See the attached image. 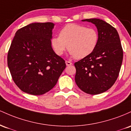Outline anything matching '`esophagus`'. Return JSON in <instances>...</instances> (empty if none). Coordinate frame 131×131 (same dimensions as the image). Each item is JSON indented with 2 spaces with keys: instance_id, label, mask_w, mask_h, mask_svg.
Segmentation results:
<instances>
[{
  "instance_id": "obj_1",
  "label": "esophagus",
  "mask_w": 131,
  "mask_h": 131,
  "mask_svg": "<svg viewBox=\"0 0 131 131\" xmlns=\"http://www.w3.org/2000/svg\"><path fill=\"white\" fill-rule=\"evenodd\" d=\"M66 65H67V66H69L72 65V63L71 62H70V61H66Z\"/></svg>"
}]
</instances>
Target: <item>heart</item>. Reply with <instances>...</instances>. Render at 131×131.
I'll use <instances>...</instances> for the list:
<instances>
[{
	"label": "heart",
	"mask_w": 131,
	"mask_h": 131,
	"mask_svg": "<svg viewBox=\"0 0 131 131\" xmlns=\"http://www.w3.org/2000/svg\"><path fill=\"white\" fill-rule=\"evenodd\" d=\"M98 41L99 35L96 29L70 23L60 30L59 36L51 39V44L58 56H61L68 48L70 55L77 59H82L95 51Z\"/></svg>",
	"instance_id": "heart-1"
}]
</instances>
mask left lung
Masks as SVG:
<instances>
[{"label": "left lung", "mask_w": 131, "mask_h": 131, "mask_svg": "<svg viewBox=\"0 0 131 131\" xmlns=\"http://www.w3.org/2000/svg\"><path fill=\"white\" fill-rule=\"evenodd\" d=\"M98 29L99 41L90 55L75 62V80L86 93L97 95L110 89L116 81L123 59V50L117 30L98 18L85 19Z\"/></svg>", "instance_id": "1"}]
</instances>
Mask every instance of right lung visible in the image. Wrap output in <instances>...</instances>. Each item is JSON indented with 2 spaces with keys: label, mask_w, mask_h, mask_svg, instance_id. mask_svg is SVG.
<instances>
[{
  "label": "right lung",
  "mask_w": 131,
  "mask_h": 131,
  "mask_svg": "<svg viewBox=\"0 0 131 131\" xmlns=\"http://www.w3.org/2000/svg\"><path fill=\"white\" fill-rule=\"evenodd\" d=\"M54 23H33L16 32L7 64L13 80L23 92L41 95L57 83L66 62L51 47Z\"/></svg>",
  "instance_id": "add662e5"
}]
</instances>
